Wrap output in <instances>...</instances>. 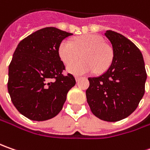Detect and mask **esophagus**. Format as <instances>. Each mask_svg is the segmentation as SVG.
<instances>
[{
  "instance_id": "esophagus-1",
  "label": "esophagus",
  "mask_w": 150,
  "mask_h": 150,
  "mask_svg": "<svg viewBox=\"0 0 150 150\" xmlns=\"http://www.w3.org/2000/svg\"><path fill=\"white\" fill-rule=\"evenodd\" d=\"M75 79H76V81H77V82H78V81L81 79V78H80V77H75Z\"/></svg>"
}]
</instances>
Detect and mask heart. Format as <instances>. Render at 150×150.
Segmentation results:
<instances>
[{"mask_svg":"<svg viewBox=\"0 0 150 150\" xmlns=\"http://www.w3.org/2000/svg\"><path fill=\"white\" fill-rule=\"evenodd\" d=\"M58 55L62 62L68 66L81 57L83 60L67 67L74 75H83L96 71H106L112 61V50L103 43V38L97 35H85L73 39L72 42L64 40L59 45Z\"/></svg>","mask_w":150,"mask_h":150,"instance_id":"heart-1","label":"heart"}]
</instances>
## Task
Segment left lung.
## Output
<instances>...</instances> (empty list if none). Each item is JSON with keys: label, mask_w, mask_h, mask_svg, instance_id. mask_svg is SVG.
Here are the masks:
<instances>
[{"label": "left lung", "mask_w": 150, "mask_h": 150, "mask_svg": "<svg viewBox=\"0 0 150 150\" xmlns=\"http://www.w3.org/2000/svg\"><path fill=\"white\" fill-rule=\"evenodd\" d=\"M104 35L112 46V63L103 75L88 78L86 96L97 118L116 122L137 108L144 94L147 73L141 52L130 40L112 31Z\"/></svg>", "instance_id": "left-lung-1"}]
</instances>
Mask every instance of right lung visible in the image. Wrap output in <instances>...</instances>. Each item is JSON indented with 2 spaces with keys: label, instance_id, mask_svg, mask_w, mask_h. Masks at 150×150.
Segmentation results:
<instances>
[{
  "label": "right lung",
  "instance_id": "obj_1",
  "mask_svg": "<svg viewBox=\"0 0 150 150\" xmlns=\"http://www.w3.org/2000/svg\"><path fill=\"white\" fill-rule=\"evenodd\" d=\"M72 35L45 27L21 41L9 65L7 88L19 112L34 121L54 118L62 110L68 91L76 84L58 55L63 39Z\"/></svg>",
  "mask_w": 150,
  "mask_h": 150
}]
</instances>
